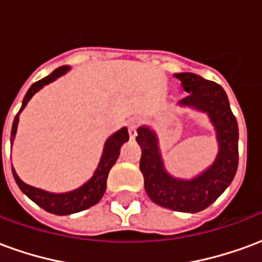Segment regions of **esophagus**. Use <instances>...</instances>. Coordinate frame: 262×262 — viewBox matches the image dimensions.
I'll list each match as a JSON object with an SVG mask.
<instances>
[{
    "instance_id": "34e87169",
    "label": "esophagus",
    "mask_w": 262,
    "mask_h": 262,
    "mask_svg": "<svg viewBox=\"0 0 262 262\" xmlns=\"http://www.w3.org/2000/svg\"><path fill=\"white\" fill-rule=\"evenodd\" d=\"M127 129H129V136H130V139H135L137 135V126L135 122H129V125H127Z\"/></svg>"
}]
</instances>
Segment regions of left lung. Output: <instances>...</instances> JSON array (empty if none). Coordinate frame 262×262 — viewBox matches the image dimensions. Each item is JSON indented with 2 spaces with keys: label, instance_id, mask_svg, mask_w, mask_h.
I'll use <instances>...</instances> for the list:
<instances>
[{
  "label": "left lung",
  "instance_id": "8db88e82",
  "mask_svg": "<svg viewBox=\"0 0 262 262\" xmlns=\"http://www.w3.org/2000/svg\"><path fill=\"white\" fill-rule=\"evenodd\" d=\"M188 92L180 105L196 108L209 115L217 132L219 154L208 170L193 180H177L164 170L157 136L147 126L137 129L136 142L142 148L140 171L148 198L171 210L196 213L217 199L236 176L238 165V126L225 90L213 81L192 73L174 75Z\"/></svg>",
  "mask_w": 262,
  "mask_h": 262
}]
</instances>
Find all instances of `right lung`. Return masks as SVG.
<instances>
[{
	"mask_svg": "<svg viewBox=\"0 0 262 262\" xmlns=\"http://www.w3.org/2000/svg\"><path fill=\"white\" fill-rule=\"evenodd\" d=\"M69 70L67 66H63L60 69L54 70L53 73L48 77H45L43 80L37 81L33 85L29 88V91L26 92L25 98H24V102H22V106H20L19 112L15 116L14 123H12V130H11V144H12V140H14L15 133H16V126H18V122H19V114L24 111V108L26 106V103L29 102L35 94H36L43 85H46L49 82L54 81L57 77H60L61 74H64L66 71ZM129 140V133H127V129L123 127L120 129L119 132H116L115 135L109 137L106 143H105V147H103L102 157H101V161H99V165H98L97 171L94 172V176L90 181L84 184L82 187L77 188L74 191L67 193H50L46 192V191H42L39 188L31 187L25 182H22L19 180V177L16 176L14 167H12V174H14V178L18 187L22 192L25 193L26 196L32 199L33 202L39 205L40 208L45 209L46 212H50L53 214H71L77 213V212H81V210H85V209L91 208L95 203H98L101 201L105 189H106V180H108V174L111 168L114 167V164L116 163V160L119 157L120 147L125 144L126 142ZM1 148V144H0Z\"/></svg>",
	"mask_w": 262,
	"mask_h": 262,
	"instance_id": "obj_1",
	"label": "right lung"
}]
</instances>
